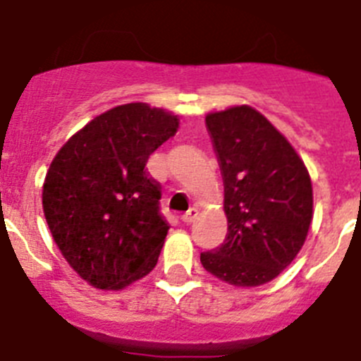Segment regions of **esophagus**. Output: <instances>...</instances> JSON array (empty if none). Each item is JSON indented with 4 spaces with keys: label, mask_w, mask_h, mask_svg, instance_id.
<instances>
[{
    "label": "esophagus",
    "mask_w": 361,
    "mask_h": 361,
    "mask_svg": "<svg viewBox=\"0 0 361 361\" xmlns=\"http://www.w3.org/2000/svg\"><path fill=\"white\" fill-rule=\"evenodd\" d=\"M197 215H199V209H197V208H190L183 215V222H184V224H191V222H193V220L197 219Z\"/></svg>",
    "instance_id": "esophagus-1"
}]
</instances>
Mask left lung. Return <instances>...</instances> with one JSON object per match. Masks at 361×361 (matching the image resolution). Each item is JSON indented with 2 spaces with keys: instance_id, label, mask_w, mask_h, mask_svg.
Instances as JSON below:
<instances>
[{
  "instance_id": "obj_1",
  "label": "left lung",
  "mask_w": 361,
  "mask_h": 361,
  "mask_svg": "<svg viewBox=\"0 0 361 361\" xmlns=\"http://www.w3.org/2000/svg\"><path fill=\"white\" fill-rule=\"evenodd\" d=\"M224 180L228 235L200 253L204 269L235 288L271 282L300 253L312 220V184L291 142L242 104L206 116Z\"/></svg>"
}]
</instances>
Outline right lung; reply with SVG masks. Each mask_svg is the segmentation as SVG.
Returning <instances> with one entry per match:
<instances>
[{"label": "right lung", "instance_id": "obj_1", "mask_svg": "<svg viewBox=\"0 0 361 361\" xmlns=\"http://www.w3.org/2000/svg\"><path fill=\"white\" fill-rule=\"evenodd\" d=\"M177 128L171 111L121 104L56 153L43 184L44 219L66 262L94 288L119 291L157 264L170 226L146 162Z\"/></svg>", "mask_w": 361, "mask_h": 361}]
</instances>
